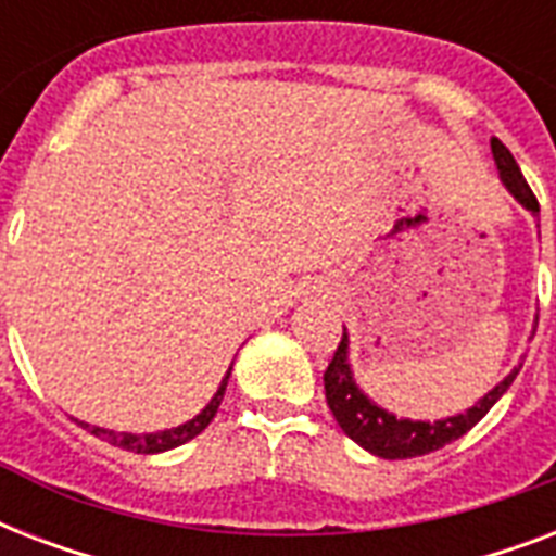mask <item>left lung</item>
I'll return each mask as SVG.
<instances>
[{
  "label": "left lung",
  "mask_w": 556,
  "mask_h": 556,
  "mask_svg": "<svg viewBox=\"0 0 556 556\" xmlns=\"http://www.w3.org/2000/svg\"><path fill=\"white\" fill-rule=\"evenodd\" d=\"M491 152L505 190H508L528 213H534L536 216V213H540V204H536L534 192H531L528 181L522 178V173H519V164L514 161L508 147H505L500 138H491ZM519 366H514L491 392H484V395L479 397L470 409H465V413L447 415V418H439V421H413V418H401V415L389 413V409H383L380 404H375L364 389L357 387L355 371H352V364H349V331L343 329V340H340L338 352L331 357L329 369L323 375V383H326V401H329L331 415L338 418L340 430L346 432L355 444L369 450L371 456L392 458V462H395V458L427 456L432 450H441L444 444H450V441L462 439V435H465L470 427H476V424L482 421L484 415H488V409L508 392V387L519 375Z\"/></svg>",
  "instance_id": "left-lung-1"
}]
</instances>
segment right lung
I'll use <instances>...</instances> for the list:
<instances>
[{"mask_svg": "<svg viewBox=\"0 0 556 556\" xmlns=\"http://www.w3.org/2000/svg\"><path fill=\"white\" fill-rule=\"evenodd\" d=\"M233 369V364H230ZM230 369L225 371V378L218 383L216 395L210 397V404L201 409L195 418L190 421L178 424L173 430H159V432H117V430H106V427H94V424H86L80 421L91 435H98V439H106L109 444H115V447H124V450H132V453H167L173 447H181L187 444L190 439H195L210 421H213V415L218 413V404H222V397H225V389H227V380H230Z\"/></svg>", "mask_w": 556, "mask_h": 556, "instance_id": "right-lung-1", "label": "right lung"}]
</instances>
